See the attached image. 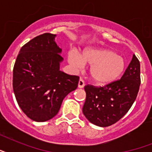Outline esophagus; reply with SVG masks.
Masks as SVG:
<instances>
[{
    "label": "esophagus",
    "instance_id": "esophagus-1",
    "mask_svg": "<svg viewBox=\"0 0 152 152\" xmlns=\"http://www.w3.org/2000/svg\"><path fill=\"white\" fill-rule=\"evenodd\" d=\"M85 85V83H84V81L82 80V79H80V80H79L78 83V88H83Z\"/></svg>",
    "mask_w": 152,
    "mask_h": 152
}]
</instances>
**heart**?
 I'll use <instances>...</instances> for the list:
<instances>
[{
    "label": "heart",
    "instance_id": "obj_1",
    "mask_svg": "<svg viewBox=\"0 0 152 152\" xmlns=\"http://www.w3.org/2000/svg\"><path fill=\"white\" fill-rule=\"evenodd\" d=\"M68 61L72 66L79 69L83 64L91 65L89 74L98 85H106L120 78L126 69V61L114 51L102 48L85 50L80 56L70 51Z\"/></svg>",
    "mask_w": 152,
    "mask_h": 152
}]
</instances>
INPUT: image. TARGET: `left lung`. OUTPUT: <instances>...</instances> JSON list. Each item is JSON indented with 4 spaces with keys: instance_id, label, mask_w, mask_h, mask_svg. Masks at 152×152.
Wrapping results in <instances>:
<instances>
[{
    "instance_id": "left-lung-1",
    "label": "left lung",
    "mask_w": 152,
    "mask_h": 152,
    "mask_svg": "<svg viewBox=\"0 0 152 152\" xmlns=\"http://www.w3.org/2000/svg\"><path fill=\"white\" fill-rule=\"evenodd\" d=\"M140 85V64L133 54L122 77L104 87L86 85L83 113L91 123L107 127L120 120L137 99Z\"/></svg>"
}]
</instances>
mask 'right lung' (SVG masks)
Listing matches in <instances>:
<instances>
[{"label":"right lung","mask_w":152,"mask_h":152,"mask_svg":"<svg viewBox=\"0 0 152 152\" xmlns=\"http://www.w3.org/2000/svg\"><path fill=\"white\" fill-rule=\"evenodd\" d=\"M55 37L45 33L25 44L13 68V91L18 105L38 122L57 115L64 97L78 86L79 76L60 70L63 57Z\"/></svg>","instance_id":"obj_1"}]
</instances>
